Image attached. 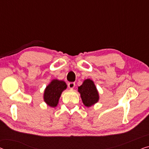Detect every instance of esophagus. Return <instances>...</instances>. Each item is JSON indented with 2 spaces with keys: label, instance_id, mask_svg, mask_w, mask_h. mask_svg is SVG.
Listing matches in <instances>:
<instances>
[{
  "label": "esophagus",
  "instance_id": "obj_1",
  "mask_svg": "<svg viewBox=\"0 0 149 149\" xmlns=\"http://www.w3.org/2000/svg\"><path fill=\"white\" fill-rule=\"evenodd\" d=\"M68 87L70 89H74L75 87V83L74 82H70V83L68 84Z\"/></svg>",
  "mask_w": 149,
  "mask_h": 149
}]
</instances>
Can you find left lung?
<instances>
[{
  "mask_svg": "<svg viewBox=\"0 0 149 149\" xmlns=\"http://www.w3.org/2000/svg\"><path fill=\"white\" fill-rule=\"evenodd\" d=\"M78 92L84 105L90 108L96 104L99 100L100 96L94 82L90 79H86L81 85L78 87Z\"/></svg>",
  "mask_w": 149,
  "mask_h": 149,
  "instance_id": "1",
  "label": "left lung"
}]
</instances>
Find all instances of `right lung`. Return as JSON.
<instances>
[{
	"label": "right lung",
	"instance_id": "add662e5",
	"mask_svg": "<svg viewBox=\"0 0 149 149\" xmlns=\"http://www.w3.org/2000/svg\"><path fill=\"white\" fill-rule=\"evenodd\" d=\"M67 88V84L63 80L53 79L44 90L43 100L47 105L55 108L59 103L62 92Z\"/></svg>",
	"mask_w": 149,
	"mask_h": 149
}]
</instances>
